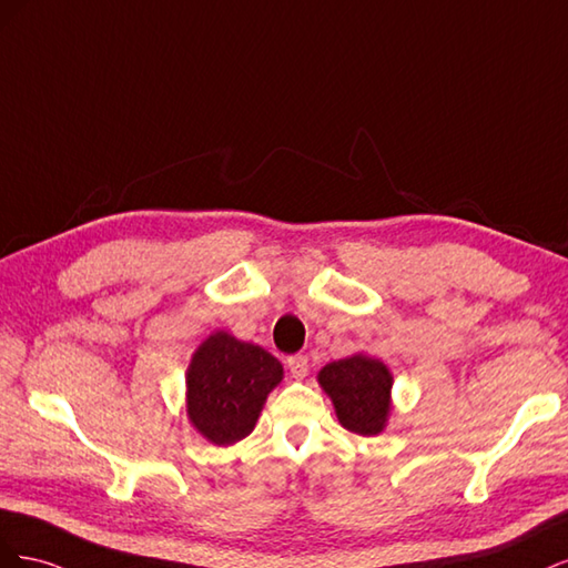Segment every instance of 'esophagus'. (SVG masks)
I'll list each match as a JSON object with an SVG mask.
<instances>
[{"instance_id":"34e87169","label":"esophagus","mask_w":568,"mask_h":568,"mask_svg":"<svg viewBox=\"0 0 568 568\" xmlns=\"http://www.w3.org/2000/svg\"><path fill=\"white\" fill-rule=\"evenodd\" d=\"M286 367L294 374V379H303V376H307V369H311V363H307L305 355H291L286 357Z\"/></svg>"}]
</instances>
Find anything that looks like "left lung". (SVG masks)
Instances as JSON below:
<instances>
[{"label": "left lung", "instance_id": "obj_1", "mask_svg": "<svg viewBox=\"0 0 568 568\" xmlns=\"http://www.w3.org/2000/svg\"><path fill=\"white\" fill-rule=\"evenodd\" d=\"M317 379L329 393L338 422L348 432L359 436L384 432L393 386V376L384 363L367 355H353L326 365Z\"/></svg>", "mask_w": 568, "mask_h": 568}]
</instances>
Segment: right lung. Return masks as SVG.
Wrapping results in <instances>:
<instances>
[{
  "label": "right lung",
  "mask_w": 568,
  "mask_h": 568,
  "mask_svg": "<svg viewBox=\"0 0 568 568\" xmlns=\"http://www.w3.org/2000/svg\"><path fill=\"white\" fill-rule=\"evenodd\" d=\"M282 374L280 359L261 346L217 332L201 343L186 372L189 419L215 445L242 440Z\"/></svg>",
  "instance_id": "1"
}]
</instances>
